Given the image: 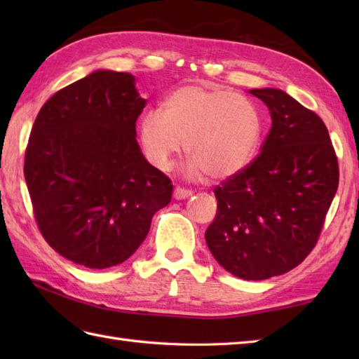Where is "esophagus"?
Masks as SVG:
<instances>
[{"instance_id":"obj_1","label":"esophagus","mask_w":359,"mask_h":359,"mask_svg":"<svg viewBox=\"0 0 359 359\" xmlns=\"http://www.w3.org/2000/svg\"><path fill=\"white\" fill-rule=\"evenodd\" d=\"M191 194H193L191 189H187V188H180V187H177V188L174 189V199H177V201L187 199V197H189Z\"/></svg>"}]
</instances>
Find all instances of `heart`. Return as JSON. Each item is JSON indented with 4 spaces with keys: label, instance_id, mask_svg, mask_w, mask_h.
<instances>
[{
    "label": "heart",
    "instance_id": "b5f03b06",
    "mask_svg": "<svg viewBox=\"0 0 359 359\" xmlns=\"http://www.w3.org/2000/svg\"><path fill=\"white\" fill-rule=\"evenodd\" d=\"M140 142L149 162L168 171L184 148L191 154L187 174L224 179L245 168L262 135V117L250 98L220 88L189 85L175 89L162 111L140 118Z\"/></svg>",
    "mask_w": 359,
    "mask_h": 359
}]
</instances>
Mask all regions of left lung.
I'll return each instance as SVG.
<instances>
[{
  "label": "left lung",
  "mask_w": 359,
  "mask_h": 359,
  "mask_svg": "<svg viewBox=\"0 0 359 359\" xmlns=\"http://www.w3.org/2000/svg\"><path fill=\"white\" fill-rule=\"evenodd\" d=\"M271 116L261 154L215 188L217 212L205 231L216 261L262 280L299 265L316 245L338 189L339 168L321 117L280 89H251Z\"/></svg>",
  "instance_id": "1"
}]
</instances>
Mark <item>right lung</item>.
<instances>
[{"mask_svg":"<svg viewBox=\"0 0 359 359\" xmlns=\"http://www.w3.org/2000/svg\"><path fill=\"white\" fill-rule=\"evenodd\" d=\"M144 104L134 75L95 71L38 112L25 179L43 238L74 264L103 270L125 262L171 202L170 177L135 139Z\"/></svg>","mask_w":359,"mask_h":359,"instance_id":"obj_1","label":"right lung"}]
</instances>
